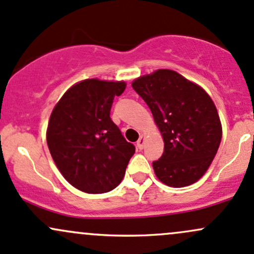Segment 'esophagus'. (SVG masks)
Here are the masks:
<instances>
[{"mask_svg":"<svg viewBox=\"0 0 254 254\" xmlns=\"http://www.w3.org/2000/svg\"><path fill=\"white\" fill-rule=\"evenodd\" d=\"M136 146L140 149L143 148V146H145V138H143V136H140V138H138L137 142H136Z\"/></svg>","mask_w":254,"mask_h":254,"instance_id":"obj_1","label":"esophagus"}]
</instances>
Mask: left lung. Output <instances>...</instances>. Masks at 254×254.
Instances as JSON below:
<instances>
[{"label":"left lung","instance_id":"8db88e82","mask_svg":"<svg viewBox=\"0 0 254 254\" xmlns=\"http://www.w3.org/2000/svg\"><path fill=\"white\" fill-rule=\"evenodd\" d=\"M147 103L164 141L153 162L157 178L173 188L196 183L212 163L221 141V124L212 98L198 85L169 69L132 82Z\"/></svg>","mask_w":254,"mask_h":254}]
</instances>
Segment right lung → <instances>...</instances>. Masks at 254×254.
<instances>
[{
  "mask_svg": "<svg viewBox=\"0 0 254 254\" xmlns=\"http://www.w3.org/2000/svg\"><path fill=\"white\" fill-rule=\"evenodd\" d=\"M124 81L87 79L68 90L51 114L47 145L70 185L86 193H105L119 185L135 146L127 142L111 114Z\"/></svg>",
  "mask_w": 254,
  "mask_h": 254,
  "instance_id": "add662e5",
  "label": "right lung"
}]
</instances>
